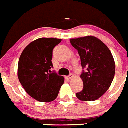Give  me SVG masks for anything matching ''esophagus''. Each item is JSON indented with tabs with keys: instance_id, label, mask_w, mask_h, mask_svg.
<instances>
[{
	"instance_id": "obj_1",
	"label": "esophagus",
	"mask_w": 128,
	"mask_h": 128,
	"mask_svg": "<svg viewBox=\"0 0 128 128\" xmlns=\"http://www.w3.org/2000/svg\"><path fill=\"white\" fill-rule=\"evenodd\" d=\"M74 76H73L72 74H70V76H67V77H66V78H67V79H68V80H71V79H72L73 78H74Z\"/></svg>"
}]
</instances>
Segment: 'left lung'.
<instances>
[{"instance_id":"8db88e82","label":"left lung","mask_w":128,"mask_h":128,"mask_svg":"<svg viewBox=\"0 0 128 128\" xmlns=\"http://www.w3.org/2000/svg\"><path fill=\"white\" fill-rule=\"evenodd\" d=\"M71 44L78 51L82 68H86L80 78L84 87L77 93L79 100L95 101L109 88L115 74V62L107 46L92 36L72 38Z\"/></svg>"}]
</instances>
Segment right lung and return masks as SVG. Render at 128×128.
I'll list each match as a JSON object with an SVG mask.
<instances>
[{"mask_svg":"<svg viewBox=\"0 0 128 128\" xmlns=\"http://www.w3.org/2000/svg\"><path fill=\"white\" fill-rule=\"evenodd\" d=\"M61 41L48 38L36 40L24 48L19 58V82L30 96L41 102L54 101L64 82L63 76L50 70L52 50Z\"/></svg>","mask_w":128,"mask_h":128,"instance_id":"obj_1","label":"right lung"}]
</instances>
